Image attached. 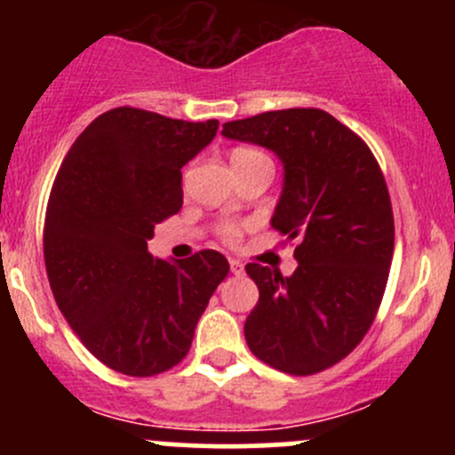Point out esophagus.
Instances as JSON below:
<instances>
[{
	"label": "esophagus",
	"mask_w": 455,
	"mask_h": 455,
	"mask_svg": "<svg viewBox=\"0 0 455 455\" xmlns=\"http://www.w3.org/2000/svg\"><path fill=\"white\" fill-rule=\"evenodd\" d=\"M228 264H231V273L233 275H242V273H244V264H242L240 259H228Z\"/></svg>",
	"instance_id": "esophagus-1"
}]
</instances>
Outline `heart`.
I'll list each match as a JSON object with an SVG mask.
<instances>
[{
    "label": "heart",
    "instance_id": "heart-1",
    "mask_svg": "<svg viewBox=\"0 0 455 455\" xmlns=\"http://www.w3.org/2000/svg\"><path fill=\"white\" fill-rule=\"evenodd\" d=\"M249 163H270L264 151L253 149V147H237L231 151V164H249ZM218 235L224 244H237L242 237V227L235 222H224L218 228Z\"/></svg>",
    "mask_w": 455,
    "mask_h": 455
}]
</instances>
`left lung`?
<instances>
[{"label":"left lung","mask_w":455,"mask_h":455,"mask_svg":"<svg viewBox=\"0 0 455 455\" xmlns=\"http://www.w3.org/2000/svg\"><path fill=\"white\" fill-rule=\"evenodd\" d=\"M222 134L282 158L286 178L270 224L297 242L299 261L291 277L246 264L259 288L246 343L286 374L332 368L363 341L387 286L394 213L383 172L361 136L316 108L228 121Z\"/></svg>","instance_id":"1"}]
</instances>
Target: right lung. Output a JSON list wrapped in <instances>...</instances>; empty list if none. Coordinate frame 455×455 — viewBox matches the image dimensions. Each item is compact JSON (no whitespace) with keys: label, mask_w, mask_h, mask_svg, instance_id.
<instances>
[{"label":"right lung","mask_w":455,"mask_h":455,"mask_svg":"<svg viewBox=\"0 0 455 455\" xmlns=\"http://www.w3.org/2000/svg\"><path fill=\"white\" fill-rule=\"evenodd\" d=\"M220 123L114 108L85 127L50 191L44 259L50 288L81 343L109 370L163 374L180 363L227 257L204 249L154 259V227L182 206V167Z\"/></svg>","instance_id":"obj_1"}]
</instances>
